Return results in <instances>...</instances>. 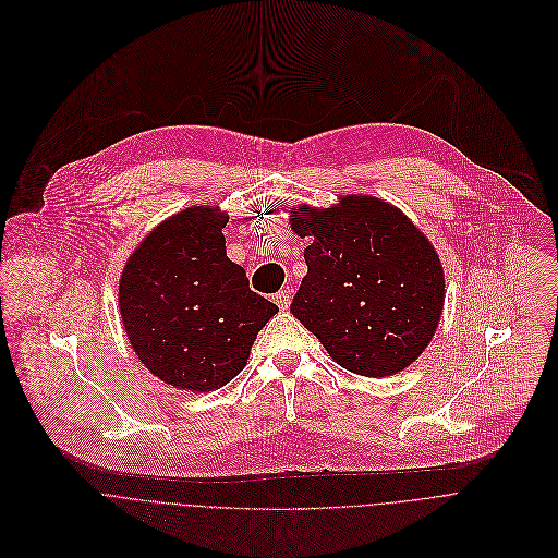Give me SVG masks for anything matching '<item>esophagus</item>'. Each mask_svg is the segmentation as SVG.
I'll list each match as a JSON object with an SVG mask.
<instances>
[{"label":"esophagus","instance_id":"obj_1","mask_svg":"<svg viewBox=\"0 0 558 558\" xmlns=\"http://www.w3.org/2000/svg\"><path fill=\"white\" fill-rule=\"evenodd\" d=\"M272 299H275V303L279 305V310H288L292 296H290V290H281V292H277Z\"/></svg>","mask_w":558,"mask_h":558}]
</instances>
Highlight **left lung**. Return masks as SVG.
Returning a JSON list of instances; mask_svg holds the SVG:
<instances>
[{
    "label": "left lung",
    "instance_id": "obj_1",
    "mask_svg": "<svg viewBox=\"0 0 558 558\" xmlns=\"http://www.w3.org/2000/svg\"><path fill=\"white\" fill-rule=\"evenodd\" d=\"M290 227L310 242L290 312L337 365L385 378L417 361L447 290L439 255L413 221L380 197L339 195L329 208L292 206Z\"/></svg>",
    "mask_w": 558,
    "mask_h": 558
}]
</instances>
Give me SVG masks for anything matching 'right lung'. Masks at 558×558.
I'll return each mask as SVG.
<instances>
[{"mask_svg":"<svg viewBox=\"0 0 558 558\" xmlns=\"http://www.w3.org/2000/svg\"><path fill=\"white\" fill-rule=\"evenodd\" d=\"M227 225L229 213L217 204L178 210L134 248L119 281L130 345L175 389L204 393L231 383L279 312L227 257Z\"/></svg>","mask_w":558,"mask_h":558,"instance_id":"obj_1","label":"right lung"}]
</instances>
